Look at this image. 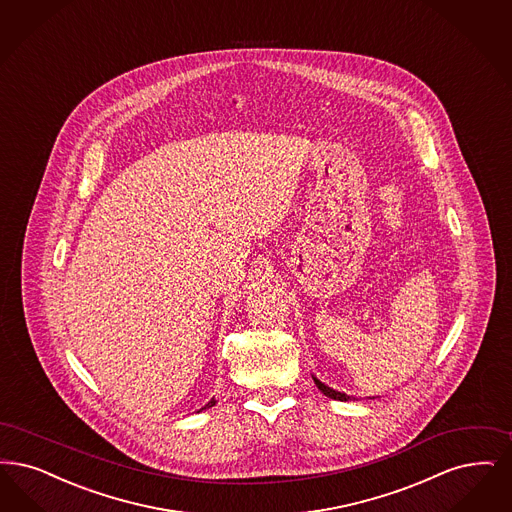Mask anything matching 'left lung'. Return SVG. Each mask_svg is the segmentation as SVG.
Here are the masks:
<instances>
[{"instance_id":"8db88e82","label":"left lung","mask_w":512,"mask_h":512,"mask_svg":"<svg viewBox=\"0 0 512 512\" xmlns=\"http://www.w3.org/2000/svg\"><path fill=\"white\" fill-rule=\"evenodd\" d=\"M314 383H316V387L318 389L322 390L326 396H329V398H333V400H341V402H347V400H350V396H347V394H343V392H337V390L329 389V387H326L324 383H320L316 377H314Z\"/></svg>"}]
</instances>
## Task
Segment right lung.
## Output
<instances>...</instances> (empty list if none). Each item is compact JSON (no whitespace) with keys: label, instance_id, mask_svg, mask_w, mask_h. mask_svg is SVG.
<instances>
[{"label":"right lung","instance_id":"obj_1","mask_svg":"<svg viewBox=\"0 0 512 512\" xmlns=\"http://www.w3.org/2000/svg\"><path fill=\"white\" fill-rule=\"evenodd\" d=\"M213 404H215V402H213V400H211V402H209V404H205L204 408H202V409L211 408V406H213ZM202 409H200V411H202Z\"/></svg>","mask_w":512,"mask_h":512}]
</instances>
